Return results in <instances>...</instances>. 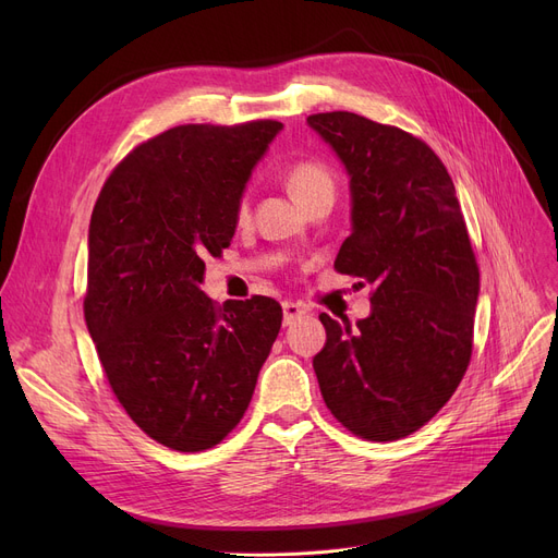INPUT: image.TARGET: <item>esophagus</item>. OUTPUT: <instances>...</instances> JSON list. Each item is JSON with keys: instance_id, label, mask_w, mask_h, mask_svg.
<instances>
[{"instance_id": "esophagus-1", "label": "esophagus", "mask_w": 558, "mask_h": 558, "mask_svg": "<svg viewBox=\"0 0 558 558\" xmlns=\"http://www.w3.org/2000/svg\"><path fill=\"white\" fill-rule=\"evenodd\" d=\"M303 314H307V307L299 305V303H291V301H284L282 303V324L284 326H291L294 324L296 318H301Z\"/></svg>"}]
</instances>
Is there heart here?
I'll use <instances>...</instances> for the list:
<instances>
[{
  "instance_id": "1",
  "label": "heart",
  "mask_w": 558,
  "mask_h": 558,
  "mask_svg": "<svg viewBox=\"0 0 558 558\" xmlns=\"http://www.w3.org/2000/svg\"><path fill=\"white\" fill-rule=\"evenodd\" d=\"M284 185L301 208H307V205H312L316 201H332L335 198L332 171L326 165L314 162V160L296 162L294 167H289V171L284 173ZM238 217L240 219L248 217V198L246 196L240 201Z\"/></svg>"
}]
</instances>
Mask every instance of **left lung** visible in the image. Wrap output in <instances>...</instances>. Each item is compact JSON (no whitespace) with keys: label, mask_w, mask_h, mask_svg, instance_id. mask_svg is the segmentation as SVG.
Here are the masks:
<instances>
[{"label":"left lung","mask_w":558,"mask_h":558,"mask_svg":"<svg viewBox=\"0 0 558 558\" xmlns=\"http://www.w3.org/2000/svg\"><path fill=\"white\" fill-rule=\"evenodd\" d=\"M307 124L350 179V234L335 269L375 287L357 326L320 314L314 373L335 418L393 441L441 409L471 362L480 269L454 183L425 142L355 112Z\"/></svg>","instance_id":"obj_1"}]
</instances>
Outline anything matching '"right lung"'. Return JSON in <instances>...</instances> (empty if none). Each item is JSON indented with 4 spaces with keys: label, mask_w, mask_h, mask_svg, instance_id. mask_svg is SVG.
<instances>
[{
    "label": "right lung",
    "mask_w": 558,
    "mask_h": 558,
    "mask_svg": "<svg viewBox=\"0 0 558 558\" xmlns=\"http://www.w3.org/2000/svg\"><path fill=\"white\" fill-rule=\"evenodd\" d=\"M282 131L187 124L140 144L106 181L87 230L85 324L108 383L158 444L198 452L238 425L280 332L274 299L201 291L255 165Z\"/></svg>",
    "instance_id": "add662e5"
}]
</instances>
